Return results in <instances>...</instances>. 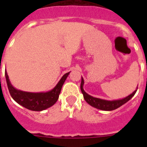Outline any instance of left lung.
<instances>
[{
	"label": "left lung",
	"mask_w": 147,
	"mask_h": 147,
	"mask_svg": "<svg viewBox=\"0 0 147 147\" xmlns=\"http://www.w3.org/2000/svg\"><path fill=\"white\" fill-rule=\"evenodd\" d=\"M83 85H84V80H83V78L82 77L81 86H80V88H81V91L82 93L83 96H84V98H85V101H86L90 105H91L92 107H95V108L96 109H98V110H106V111H110V110H115V109H117L119 108V107H121V105L127 103V102H128L130 98H132V97L136 94L138 89L137 88V89H136L133 93H131L130 95H129L128 96L122 98V99L108 101V100L102 99V98H95V97L90 96L89 94H88V93L84 90V89H83Z\"/></svg>",
	"instance_id": "1"
}]
</instances>
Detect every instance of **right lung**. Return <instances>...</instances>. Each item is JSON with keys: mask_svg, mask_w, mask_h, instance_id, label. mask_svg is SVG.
<instances>
[{"mask_svg": "<svg viewBox=\"0 0 147 147\" xmlns=\"http://www.w3.org/2000/svg\"><path fill=\"white\" fill-rule=\"evenodd\" d=\"M70 72L66 73L65 74L63 75L57 85L51 90L45 93H30L17 90L11 85L6 71L5 72V76L10 95L17 103L30 110L42 111L51 107L57 102L59 98V95L62 85Z\"/></svg>", "mask_w": 147, "mask_h": 147, "instance_id": "1", "label": "right lung"}]
</instances>
